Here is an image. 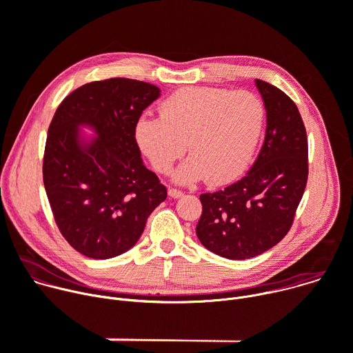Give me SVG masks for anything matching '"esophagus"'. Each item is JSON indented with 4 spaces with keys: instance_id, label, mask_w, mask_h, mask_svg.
<instances>
[{
    "instance_id": "obj_1",
    "label": "esophagus",
    "mask_w": 353,
    "mask_h": 353,
    "mask_svg": "<svg viewBox=\"0 0 353 353\" xmlns=\"http://www.w3.org/2000/svg\"><path fill=\"white\" fill-rule=\"evenodd\" d=\"M168 192H169V196H170V198H180V196L184 195V192L180 191V190H177V188H169Z\"/></svg>"
}]
</instances>
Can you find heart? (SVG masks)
I'll return each instance as SVG.
<instances>
[{
    "mask_svg": "<svg viewBox=\"0 0 353 353\" xmlns=\"http://www.w3.org/2000/svg\"><path fill=\"white\" fill-rule=\"evenodd\" d=\"M265 123L254 93L214 88H183L168 96L161 116L137 120L135 138L158 172H168L187 150L191 155L173 173L180 184L205 177L226 183L250 163Z\"/></svg>",
    "mask_w": 353,
    "mask_h": 353,
    "instance_id": "heart-1",
    "label": "heart"
}]
</instances>
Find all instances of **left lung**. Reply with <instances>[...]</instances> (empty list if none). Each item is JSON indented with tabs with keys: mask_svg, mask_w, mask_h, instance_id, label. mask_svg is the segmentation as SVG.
Wrapping results in <instances>:
<instances>
[{
	"mask_svg": "<svg viewBox=\"0 0 353 353\" xmlns=\"http://www.w3.org/2000/svg\"><path fill=\"white\" fill-rule=\"evenodd\" d=\"M254 82L267 112L260 154L243 179L199 195L196 236L229 260L260 256L285 237L309 174L306 128L293 100L265 81Z\"/></svg>",
	"mask_w": 353,
	"mask_h": 353,
	"instance_id": "left-lung-1",
	"label": "left lung"
}]
</instances>
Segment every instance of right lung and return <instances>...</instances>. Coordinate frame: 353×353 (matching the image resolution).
Returning a JSON list of instances; mask_svg holds the SVG:
<instances>
[{
	"instance_id": "obj_1",
	"label": "right lung",
	"mask_w": 353,
	"mask_h": 353,
	"mask_svg": "<svg viewBox=\"0 0 353 353\" xmlns=\"http://www.w3.org/2000/svg\"><path fill=\"white\" fill-rule=\"evenodd\" d=\"M161 96L152 83L112 78L70 93L48 127L43 183L56 223L81 254L128 251L168 190L145 168L135 139L142 112ZM89 128L94 136L80 130Z\"/></svg>"
}]
</instances>
